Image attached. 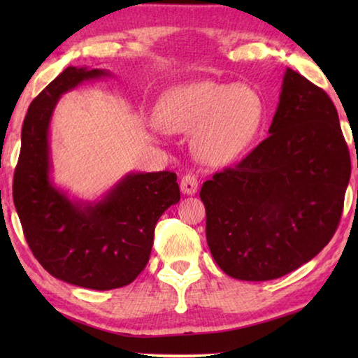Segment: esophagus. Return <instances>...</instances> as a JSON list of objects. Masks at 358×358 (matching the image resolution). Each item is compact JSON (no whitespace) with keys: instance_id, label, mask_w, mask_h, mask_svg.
Wrapping results in <instances>:
<instances>
[{"instance_id":"34e87169","label":"esophagus","mask_w":358,"mask_h":358,"mask_svg":"<svg viewBox=\"0 0 358 358\" xmlns=\"http://www.w3.org/2000/svg\"><path fill=\"white\" fill-rule=\"evenodd\" d=\"M197 187H199L197 178L191 173L185 175V177L180 181V189H181V192L186 194V196H192V194H196Z\"/></svg>"}]
</instances>
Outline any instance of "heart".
<instances>
[{"instance_id": "heart-1", "label": "heart", "mask_w": 358, "mask_h": 358, "mask_svg": "<svg viewBox=\"0 0 358 358\" xmlns=\"http://www.w3.org/2000/svg\"><path fill=\"white\" fill-rule=\"evenodd\" d=\"M262 117V96L252 85L208 78L166 90L155 107L157 128L192 132L194 153L210 166L237 159L256 138Z\"/></svg>"}]
</instances>
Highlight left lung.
Segmentation results:
<instances>
[{"mask_svg": "<svg viewBox=\"0 0 358 358\" xmlns=\"http://www.w3.org/2000/svg\"><path fill=\"white\" fill-rule=\"evenodd\" d=\"M349 178L331 99L287 68L268 137L201 189L215 262L241 281L276 280L310 262L335 234Z\"/></svg>", "mask_w": 358, "mask_h": 358, "instance_id": "obj_1", "label": "left lung"}]
</instances>
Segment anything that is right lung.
<instances>
[{
	"mask_svg": "<svg viewBox=\"0 0 358 358\" xmlns=\"http://www.w3.org/2000/svg\"><path fill=\"white\" fill-rule=\"evenodd\" d=\"M107 69L69 66L29 106L14 173V205L34 257L72 286H128L148 264L155 226L180 201L172 172H128L99 199L71 196L53 181L50 123L59 98Z\"/></svg>",
	"mask_w": 358,
	"mask_h": 358,
	"instance_id": "add662e5",
	"label": "right lung"
}]
</instances>
